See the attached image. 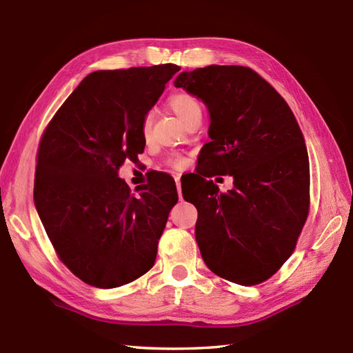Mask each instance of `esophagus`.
<instances>
[{
	"instance_id": "esophagus-1",
	"label": "esophagus",
	"mask_w": 353,
	"mask_h": 353,
	"mask_svg": "<svg viewBox=\"0 0 353 353\" xmlns=\"http://www.w3.org/2000/svg\"><path fill=\"white\" fill-rule=\"evenodd\" d=\"M176 186H177V194L179 197L182 196V183H181V177L176 176Z\"/></svg>"
}]
</instances>
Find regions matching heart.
<instances>
[{"instance_id": "1", "label": "heart", "mask_w": 353, "mask_h": 353, "mask_svg": "<svg viewBox=\"0 0 353 353\" xmlns=\"http://www.w3.org/2000/svg\"><path fill=\"white\" fill-rule=\"evenodd\" d=\"M168 105L183 123L188 121L190 116H192L197 112H202L199 101L194 98V96H191L188 93L171 94L168 99ZM150 133H151V116L148 114V116H145V119L142 122V136L145 137V139H148ZM168 163L171 165V167H174L177 170L185 167V161L182 157H171Z\"/></svg>"}]
</instances>
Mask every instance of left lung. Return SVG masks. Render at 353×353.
Instances as JSON below:
<instances>
[{
	"label": "left lung",
	"mask_w": 353,
	"mask_h": 353,
	"mask_svg": "<svg viewBox=\"0 0 353 353\" xmlns=\"http://www.w3.org/2000/svg\"><path fill=\"white\" fill-rule=\"evenodd\" d=\"M176 87L210 113L197 208L196 240L219 277L259 285L291 257L309 212V159L292 110L248 67L208 65L182 72ZM230 174L225 195L205 176ZM185 197V196H183Z\"/></svg>",
	"instance_id": "1"
}]
</instances>
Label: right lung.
<instances>
[{"label": "right lung", "mask_w": 353, "mask_h": 353, "mask_svg": "<svg viewBox=\"0 0 353 353\" xmlns=\"http://www.w3.org/2000/svg\"><path fill=\"white\" fill-rule=\"evenodd\" d=\"M174 64L90 73L39 142L33 200L62 263L87 285L119 288L154 265L177 203L171 176L154 174L133 194L117 171L145 148L142 122Z\"/></svg>", "instance_id": "right-lung-1"}]
</instances>
